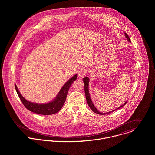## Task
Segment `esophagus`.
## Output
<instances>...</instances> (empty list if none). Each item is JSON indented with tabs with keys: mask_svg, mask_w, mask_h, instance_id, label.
<instances>
[{
	"mask_svg": "<svg viewBox=\"0 0 155 155\" xmlns=\"http://www.w3.org/2000/svg\"><path fill=\"white\" fill-rule=\"evenodd\" d=\"M87 72H88V69H87V68L84 67L81 68L79 70L78 76H79V77L80 78H84V77L85 76V74L87 73Z\"/></svg>",
	"mask_w": 155,
	"mask_h": 155,
	"instance_id": "obj_1",
	"label": "esophagus"
}]
</instances>
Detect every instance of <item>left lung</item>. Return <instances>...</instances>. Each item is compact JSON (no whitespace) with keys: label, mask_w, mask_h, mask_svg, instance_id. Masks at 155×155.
Segmentation results:
<instances>
[{"label":"left lung","mask_w":155,"mask_h":155,"mask_svg":"<svg viewBox=\"0 0 155 155\" xmlns=\"http://www.w3.org/2000/svg\"><path fill=\"white\" fill-rule=\"evenodd\" d=\"M125 35L126 38L127 39V40H128L130 42H131V39H130V38H129L128 35L126 33H125ZM83 81H84V83L85 94V96H86V99H87V103H88V104L89 107L90 109H91V110L92 111H94V113H97V114H102V115H103V114H106L110 113H111L112 111L116 110H117V109L121 108L122 107L124 106L125 105V104L127 103V102L128 101V100H127V101H125V103H124L121 106H120L119 107H118V108H117V109H114V110H113L111 111H109V112H107V113L100 112V111H99L97 109V108L94 106V104H93V103H92V100H91V99L90 95H89V78H88V77L84 78Z\"/></svg>","instance_id":"1"}]
</instances>
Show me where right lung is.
Masks as SVG:
<instances>
[{
	"instance_id": "obj_1",
	"label": "right lung",
	"mask_w": 155,
	"mask_h": 155,
	"mask_svg": "<svg viewBox=\"0 0 155 155\" xmlns=\"http://www.w3.org/2000/svg\"><path fill=\"white\" fill-rule=\"evenodd\" d=\"M77 77L78 74H76L71 78H70L63 85V87L60 89V91L53 100L44 104L33 103L27 100L22 97L15 84V88L18 97L22 101V104L27 109L39 114L50 115L55 114L61 110L66 101L67 94L68 93V89L70 86L72 85L73 82L76 79Z\"/></svg>"
}]
</instances>
